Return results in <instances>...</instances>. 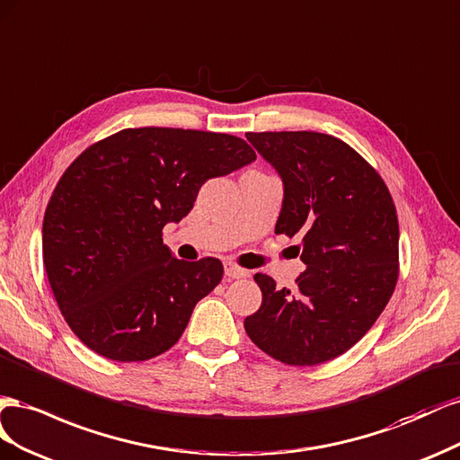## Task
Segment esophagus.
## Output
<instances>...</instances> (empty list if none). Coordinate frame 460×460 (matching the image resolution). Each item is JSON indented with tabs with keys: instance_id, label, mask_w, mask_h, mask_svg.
<instances>
[{
	"instance_id": "obj_1",
	"label": "esophagus",
	"mask_w": 460,
	"mask_h": 460,
	"mask_svg": "<svg viewBox=\"0 0 460 460\" xmlns=\"http://www.w3.org/2000/svg\"><path fill=\"white\" fill-rule=\"evenodd\" d=\"M226 275L229 279H243V278H248L251 271L244 268H239L237 264H233V261H226Z\"/></svg>"
}]
</instances>
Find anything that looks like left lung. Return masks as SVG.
<instances>
[{"mask_svg": "<svg viewBox=\"0 0 460 460\" xmlns=\"http://www.w3.org/2000/svg\"><path fill=\"white\" fill-rule=\"evenodd\" d=\"M283 181L275 234H303L296 288L256 273L261 306L244 320L275 360L316 366L347 352L376 323L399 278L397 209L384 179L332 135L246 133Z\"/></svg>", "mask_w": 460, "mask_h": 460, "instance_id": "1", "label": "left lung"}]
</instances>
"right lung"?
<instances>
[{
  "label": "right lung",
  "instance_id": "1",
  "mask_svg": "<svg viewBox=\"0 0 460 460\" xmlns=\"http://www.w3.org/2000/svg\"><path fill=\"white\" fill-rule=\"evenodd\" d=\"M254 160L239 137L142 127L92 144L67 167L46 208L42 252L63 318L90 350L140 362L177 343L223 266L177 260L162 231L190 212L208 179Z\"/></svg>",
  "mask_w": 460,
  "mask_h": 460
}]
</instances>
